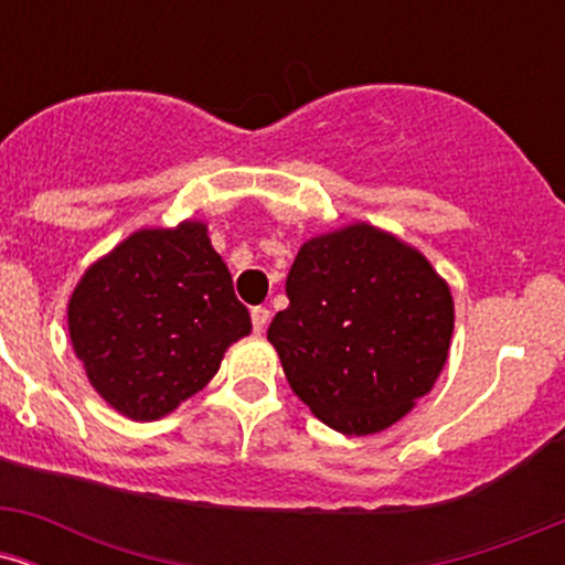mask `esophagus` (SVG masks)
<instances>
[{
  "mask_svg": "<svg viewBox=\"0 0 565 565\" xmlns=\"http://www.w3.org/2000/svg\"><path fill=\"white\" fill-rule=\"evenodd\" d=\"M270 321V310L263 308V305H257V308H252V327H255V332L260 334L265 332V327H268Z\"/></svg>",
  "mask_w": 565,
  "mask_h": 565,
  "instance_id": "obj_1",
  "label": "esophagus"
}]
</instances>
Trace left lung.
Segmentation results:
<instances>
[{"label": "left lung", "mask_w": 565, "mask_h": 565, "mask_svg": "<svg viewBox=\"0 0 565 565\" xmlns=\"http://www.w3.org/2000/svg\"><path fill=\"white\" fill-rule=\"evenodd\" d=\"M287 297L268 340L291 391L337 433L369 436L398 423L449 359V284L414 246L374 225L305 242Z\"/></svg>", "instance_id": "8db88e82"}]
</instances>
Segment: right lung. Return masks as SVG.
<instances>
[{"label": "right lung", "mask_w": 565, "mask_h": 565, "mask_svg": "<svg viewBox=\"0 0 565 565\" xmlns=\"http://www.w3.org/2000/svg\"><path fill=\"white\" fill-rule=\"evenodd\" d=\"M252 332L206 225L142 228L89 265L68 300V334L89 382L129 419H159L217 374Z\"/></svg>", "instance_id": "1"}]
</instances>
